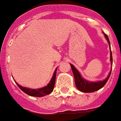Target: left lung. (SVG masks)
I'll return each instance as SVG.
<instances>
[{"label": "left lung", "instance_id": "obj_1", "mask_svg": "<svg viewBox=\"0 0 121 121\" xmlns=\"http://www.w3.org/2000/svg\"><path fill=\"white\" fill-rule=\"evenodd\" d=\"M103 34L106 40H107L109 47H110V62L112 65V64H113V58H112V51H111L110 42V40H109L108 37L107 35L106 34H105L104 33H103ZM70 65H71V68L72 69L74 77V81H75L76 86L77 88L79 90L84 93H92L94 92V91H96L99 90L100 88H102L105 85V84L107 83L108 80L111 74L112 69V67L108 75L104 80L97 81H90L83 78V77L82 76L79 71L77 70L73 65L70 64Z\"/></svg>", "mask_w": 121, "mask_h": 121}]
</instances>
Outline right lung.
<instances>
[{
    "label": "right lung",
    "mask_w": 121,
    "mask_h": 121,
    "mask_svg": "<svg viewBox=\"0 0 121 121\" xmlns=\"http://www.w3.org/2000/svg\"><path fill=\"white\" fill-rule=\"evenodd\" d=\"M57 68H56L55 71H54L53 75L52 76V78L50 80V82L47 84V85L43 86L42 88H37V89H32V88H29L25 87V86H22L21 85H19L18 83H17L15 80L16 84H17L18 86H19L20 89L22 91H23V92L27 94L28 95H30L31 96L34 97H42L45 96L46 95H48L49 94L51 93L53 91L54 89V84H55L56 81V71H57Z\"/></svg>",
    "instance_id": "right-lung-1"
}]
</instances>
